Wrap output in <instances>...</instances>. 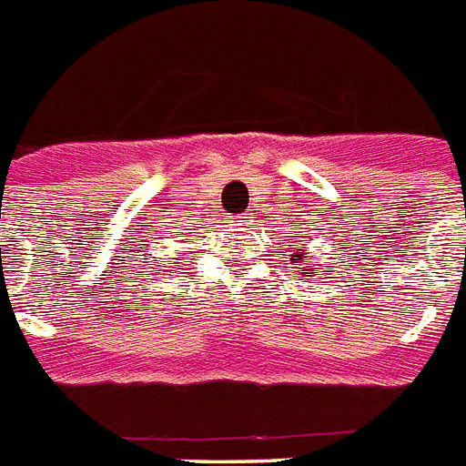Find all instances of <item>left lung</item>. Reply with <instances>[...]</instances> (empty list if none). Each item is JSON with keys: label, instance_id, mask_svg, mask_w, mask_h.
I'll return each instance as SVG.
<instances>
[{"label": "left lung", "instance_id": "left-lung-1", "mask_svg": "<svg viewBox=\"0 0 466 466\" xmlns=\"http://www.w3.org/2000/svg\"><path fill=\"white\" fill-rule=\"evenodd\" d=\"M318 230H322V228H318ZM286 238H289V248H286V252H291V255H289V262L298 264L296 269L300 271L303 277H315V274H318V271H315V267H318V264H312V267H300V264H308L305 259H312V255L308 252V248H305V230L293 228L291 236H286Z\"/></svg>", "mask_w": 466, "mask_h": 466}]
</instances>
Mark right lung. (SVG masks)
I'll return each mask as SVG.
<instances>
[{
	"label": "right lung",
	"instance_id": "right-lung-1",
	"mask_svg": "<svg viewBox=\"0 0 466 466\" xmlns=\"http://www.w3.org/2000/svg\"><path fill=\"white\" fill-rule=\"evenodd\" d=\"M173 259H175V257H173Z\"/></svg>",
	"mask_w": 466,
	"mask_h": 466
}]
</instances>
